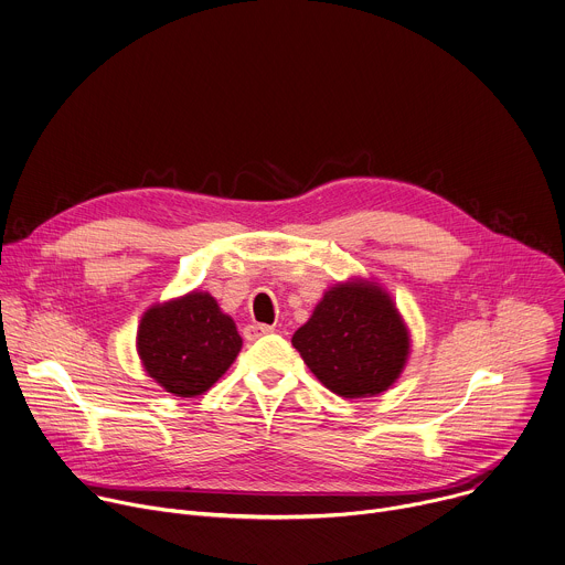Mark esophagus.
<instances>
[{"mask_svg": "<svg viewBox=\"0 0 565 565\" xmlns=\"http://www.w3.org/2000/svg\"><path fill=\"white\" fill-rule=\"evenodd\" d=\"M275 329L273 327H268V324H248L246 329H244V338L248 340V342H255V340H259V338H264V335H270Z\"/></svg>", "mask_w": 565, "mask_h": 565, "instance_id": "obj_1", "label": "esophagus"}]
</instances>
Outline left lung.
I'll return each instance as SVG.
<instances>
[{
    "mask_svg": "<svg viewBox=\"0 0 565 565\" xmlns=\"http://www.w3.org/2000/svg\"><path fill=\"white\" fill-rule=\"evenodd\" d=\"M315 377L342 397L386 391L409 358V331L393 299L373 281L329 288L292 335Z\"/></svg>",
    "mask_w": 565,
    "mask_h": 565,
    "instance_id": "obj_1",
    "label": "left lung"
}]
</instances>
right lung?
Returning <instances> with one entry per match:
<instances>
[{
    "label": "right lung",
    "mask_w": 565,
    "mask_h": 565,
    "mask_svg": "<svg viewBox=\"0 0 565 565\" xmlns=\"http://www.w3.org/2000/svg\"><path fill=\"white\" fill-rule=\"evenodd\" d=\"M241 344L232 317L199 290L151 306L136 338L147 375L179 397L207 391L236 360Z\"/></svg>",
    "instance_id": "add662e5"
}]
</instances>
